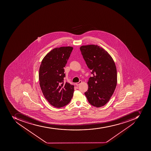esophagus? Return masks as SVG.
Masks as SVG:
<instances>
[{
	"mask_svg": "<svg viewBox=\"0 0 151 151\" xmlns=\"http://www.w3.org/2000/svg\"><path fill=\"white\" fill-rule=\"evenodd\" d=\"M82 83V81H80L79 82H78V83H76V86H79V84H80V83Z\"/></svg>",
	"mask_w": 151,
	"mask_h": 151,
	"instance_id": "1",
	"label": "esophagus"
}]
</instances>
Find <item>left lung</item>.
Here are the masks:
<instances>
[{
    "label": "left lung",
    "instance_id": "left-lung-1",
    "mask_svg": "<svg viewBox=\"0 0 151 151\" xmlns=\"http://www.w3.org/2000/svg\"><path fill=\"white\" fill-rule=\"evenodd\" d=\"M80 49L93 75L89 78L88 90L84 94L91 105L97 108L104 106L113 95L117 84L115 62L109 53L98 45H83Z\"/></svg>",
    "mask_w": 151,
    "mask_h": 151
}]
</instances>
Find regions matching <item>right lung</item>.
<instances>
[{
  "label": "right lung",
  "mask_w": 151,
  "mask_h": 151,
  "mask_svg": "<svg viewBox=\"0 0 151 151\" xmlns=\"http://www.w3.org/2000/svg\"><path fill=\"white\" fill-rule=\"evenodd\" d=\"M72 47H56L43 58L39 79L43 94L54 107L60 108L68 104L73 96L74 86L64 82V69L72 51Z\"/></svg>",
  "instance_id": "obj_1"
}]
</instances>
